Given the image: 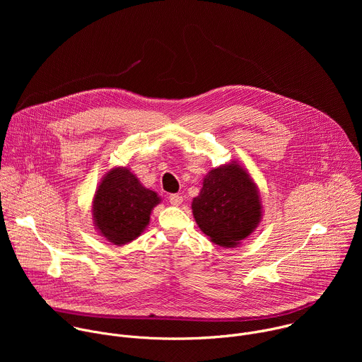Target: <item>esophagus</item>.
Returning a JSON list of instances; mask_svg holds the SVG:
<instances>
[{
	"label": "esophagus",
	"mask_w": 362,
	"mask_h": 362,
	"mask_svg": "<svg viewBox=\"0 0 362 362\" xmlns=\"http://www.w3.org/2000/svg\"><path fill=\"white\" fill-rule=\"evenodd\" d=\"M169 202L173 204V206H179L182 202H183V197L180 194H170L169 196Z\"/></svg>",
	"instance_id": "obj_1"
}]
</instances>
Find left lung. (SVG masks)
Here are the masks:
<instances>
[{
	"mask_svg": "<svg viewBox=\"0 0 362 362\" xmlns=\"http://www.w3.org/2000/svg\"><path fill=\"white\" fill-rule=\"evenodd\" d=\"M192 212L200 230L215 245L236 247L259 225L264 209L256 183L233 160L204 176Z\"/></svg>",
	"mask_w": 362,
	"mask_h": 362,
	"instance_id": "1",
	"label": "left lung"
}]
</instances>
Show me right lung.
Segmentation results:
<instances>
[{
    "label": "right lung",
    "instance_id": "obj_1",
    "mask_svg": "<svg viewBox=\"0 0 362 362\" xmlns=\"http://www.w3.org/2000/svg\"><path fill=\"white\" fill-rule=\"evenodd\" d=\"M159 203V194L144 187L129 168H113L94 193L93 222L107 242L126 245L141 235Z\"/></svg>",
    "mask_w": 362,
    "mask_h": 362
}]
</instances>
